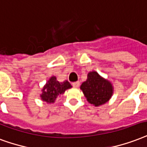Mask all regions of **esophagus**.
<instances>
[{
    "label": "esophagus",
    "instance_id": "34e87169",
    "mask_svg": "<svg viewBox=\"0 0 147 147\" xmlns=\"http://www.w3.org/2000/svg\"><path fill=\"white\" fill-rule=\"evenodd\" d=\"M79 85H80L79 82H75L72 83V86H73V87H75V88H78V86H79Z\"/></svg>",
    "mask_w": 147,
    "mask_h": 147
}]
</instances>
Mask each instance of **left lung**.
Wrapping results in <instances>:
<instances>
[{
    "label": "left lung",
    "instance_id": "1",
    "mask_svg": "<svg viewBox=\"0 0 147 147\" xmlns=\"http://www.w3.org/2000/svg\"><path fill=\"white\" fill-rule=\"evenodd\" d=\"M87 101L94 106L106 103L113 94V86L110 81L106 79L96 71H89L86 81L80 86Z\"/></svg>",
    "mask_w": 147,
    "mask_h": 147
}]
</instances>
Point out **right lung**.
Instances as JSON below:
<instances>
[{
	"mask_svg": "<svg viewBox=\"0 0 147 147\" xmlns=\"http://www.w3.org/2000/svg\"><path fill=\"white\" fill-rule=\"evenodd\" d=\"M71 87V84L67 80L60 82L57 80L55 76H51L41 89L42 93L40 95V97L43 102L52 104L55 102L56 98Z\"/></svg>",
	"mask_w": 147,
	"mask_h": 147,
	"instance_id": "add662e5",
	"label": "right lung"
}]
</instances>
